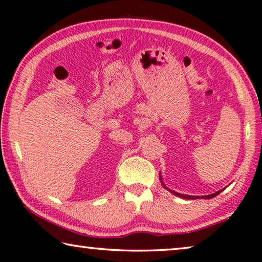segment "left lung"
Listing matches in <instances>:
<instances>
[{
	"label": "left lung",
	"mask_w": 262,
	"mask_h": 262,
	"mask_svg": "<svg viewBox=\"0 0 262 262\" xmlns=\"http://www.w3.org/2000/svg\"><path fill=\"white\" fill-rule=\"evenodd\" d=\"M159 179H160V182H161V184H163V187H164L165 189H167L170 193L175 194V196L181 197V198H184V199H198L199 197H201V196H190V194H183V193H179V192H177V191H173V190H170V189H168L167 187H166L165 183H164V181H163V179H161V174H160V173H159ZM225 189H226V188H225ZM225 189L219 190V191L214 192V193H211V194H206V196H202L201 198H204V199H211V198H213V197L217 196V194L220 193V192H222L223 190H225Z\"/></svg>",
	"instance_id": "1"
}]
</instances>
